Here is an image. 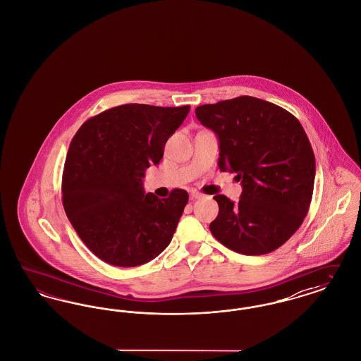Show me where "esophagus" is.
<instances>
[{
  "label": "esophagus",
  "mask_w": 361,
  "mask_h": 361,
  "mask_svg": "<svg viewBox=\"0 0 361 361\" xmlns=\"http://www.w3.org/2000/svg\"><path fill=\"white\" fill-rule=\"evenodd\" d=\"M189 196H190V200H197V199H202L204 195L200 193V192H195V190H193V192H190Z\"/></svg>",
  "instance_id": "1"
}]
</instances>
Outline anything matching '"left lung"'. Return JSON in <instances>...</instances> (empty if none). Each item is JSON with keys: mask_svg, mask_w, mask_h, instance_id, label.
I'll return each mask as SVG.
<instances>
[{"mask_svg": "<svg viewBox=\"0 0 361 361\" xmlns=\"http://www.w3.org/2000/svg\"><path fill=\"white\" fill-rule=\"evenodd\" d=\"M196 118L219 140V169L237 173V203L215 195L219 214L209 224L226 247L267 255L291 238L309 212L315 157L299 121L275 104L240 96L200 105Z\"/></svg>", "mask_w": 361, "mask_h": 361, "instance_id": "obj_1", "label": "left lung"}]
</instances>
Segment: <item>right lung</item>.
<instances>
[{
	"instance_id": "add662e5",
	"label": "right lung",
	"mask_w": 361,
	"mask_h": 361,
	"mask_svg": "<svg viewBox=\"0 0 361 361\" xmlns=\"http://www.w3.org/2000/svg\"><path fill=\"white\" fill-rule=\"evenodd\" d=\"M189 112L184 106L124 104L86 121L70 143L62 203L80 238L104 262L137 267L171 243L188 203L184 189L166 199L145 193V171Z\"/></svg>"
}]
</instances>
